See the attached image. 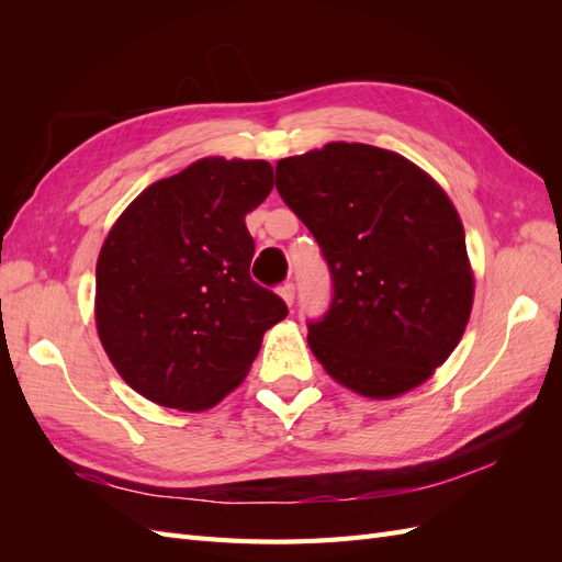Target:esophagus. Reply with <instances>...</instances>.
<instances>
[{"label": "esophagus", "instance_id": "1", "mask_svg": "<svg viewBox=\"0 0 562 562\" xmlns=\"http://www.w3.org/2000/svg\"><path fill=\"white\" fill-rule=\"evenodd\" d=\"M279 295L283 297V302L288 304V307H293V300H295V285L293 283H283L279 288Z\"/></svg>", "mask_w": 562, "mask_h": 562}]
</instances>
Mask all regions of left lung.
<instances>
[{"instance_id": "left-lung-1", "label": "left lung", "mask_w": 562, "mask_h": 562, "mask_svg": "<svg viewBox=\"0 0 562 562\" xmlns=\"http://www.w3.org/2000/svg\"><path fill=\"white\" fill-rule=\"evenodd\" d=\"M274 182L330 269V307L307 323L321 366L368 398L427 382L473 304L464 227L448 194L396 151L361 143L281 159Z\"/></svg>"}]
</instances>
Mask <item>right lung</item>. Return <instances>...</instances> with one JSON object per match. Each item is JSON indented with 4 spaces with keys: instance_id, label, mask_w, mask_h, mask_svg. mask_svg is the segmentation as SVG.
I'll return each instance as SVG.
<instances>
[{
    "instance_id": "add662e5",
    "label": "right lung",
    "mask_w": 562,
    "mask_h": 562,
    "mask_svg": "<svg viewBox=\"0 0 562 562\" xmlns=\"http://www.w3.org/2000/svg\"><path fill=\"white\" fill-rule=\"evenodd\" d=\"M271 182L262 159H199L149 184L110 229L95 267V326L119 375L147 401L213 407L288 316L250 279L246 215Z\"/></svg>"
}]
</instances>
